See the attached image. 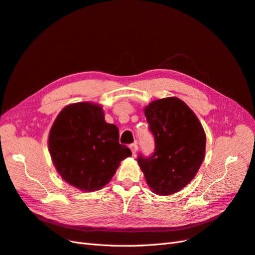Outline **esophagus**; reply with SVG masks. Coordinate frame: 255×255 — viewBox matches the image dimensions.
Wrapping results in <instances>:
<instances>
[{"instance_id":"obj_1","label":"esophagus","mask_w":255,"mask_h":255,"mask_svg":"<svg viewBox=\"0 0 255 255\" xmlns=\"http://www.w3.org/2000/svg\"><path fill=\"white\" fill-rule=\"evenodd\" d=\"M129 149H130V151H132V153H133V154H135V153L137 152V150H138V145H137V143H136V142H134V143H132V144H129Z\"/></svg>"}]
</instances>
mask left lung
Masks as SVG:
<instances>
[{"label": "left lung", "mask_w": 255, "mask_h": 255, "mask_svg": "<svg viewBox=\"0 0 255 255\" xmlns=\"http://www.w3.org/2000/svg\"><path fill=\"white\" fill-rule=\"evenodd\" d=\"M155 139V151L137 161L154 194L170 196L188 185L205 156L206 135L196 114L175 97L158 99L144 107Z\"/></svg>", "instance_id": "1"}]
</instances>
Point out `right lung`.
<instances>
[{"instance_id": "add662e5", "label": "right lung", "mask_w": 255, "mask_h": 255, "mask_svg": "<svg viewBox=\"0 0 255 255\" xmlns=\"http://www.w3.org/2000/svg\"><path fill=\"white\" fill-rule=\"evenodd\" d=\"M53 165L65 182L82 191L109 184L121 160L132 155L119 143V129L105 121L100 104L79 102L65 106L49 133Z\"/></svg>"}]
</instances>
